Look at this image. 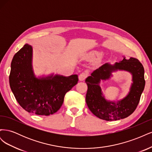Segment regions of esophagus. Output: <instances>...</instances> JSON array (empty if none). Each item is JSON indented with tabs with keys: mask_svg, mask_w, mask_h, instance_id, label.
I'll list each match as a JSON object with an SVG mask.
<instances>
[{
	"mask_svg": "<svg viewBox=\"0 0 152 152\" xmlns=\"http://www.w3.org/2000/svg\"><path fill=\"white\" fill-rule=\"evenodd\" d=\"M87 75H88V73H87V72H84L81 73L79 75V80H80V81H83V80H84L86 79V78H87Z\"/></svg>",
	"mask_w": 152,
	"mask_h": 152,
	"instance_id": "34e87169",
	"label": "esophagus"
}]
</instances>
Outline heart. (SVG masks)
I'll use <instances>...</instances> for the list:
<instances>
[{"mask_svg": "<svg viewBox=\"0 0 152 152\" xmlns=\"http://www.w3.org/2000/svg\"><path fill=\"white\" fill-rule=\"evenodd\" d=\"M96 54V53H95V54Z\"/></svg>", "mask_w": 152, "mask_h": 152, "instance_id": "1", "label": "heart"}]
</instances>
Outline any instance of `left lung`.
<instances>
[{
    "label": "left lung",
    "instance_id": "obj_1",
    "mask_svg": "<svg viewBox=\"0 0 152 152\" xmlns=\"http://www.w3.org/2000/svg\"><path fill=\"white\" fill-rule=\"evenodd\" d=\"M117 70L127 71L132 73L133 83L125 98L118 102L105 99L99 86L102 80L109 79L111 73ZM145 70L138 59L130 58L114 65L105 63L96 69L86 79L88 87L86 96L87 107L95 116L107 121H117L129 116L136 110L145 86Z\"/></svg>",
    "mask_w": 152,
    "mask_h": 152
}]
</instances>
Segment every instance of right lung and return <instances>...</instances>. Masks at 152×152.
<instances>
[{
	"label": "right lung",
	"instance_id": "right-lung-1",
	"mask_svg": "<svg viewBox=\"0 0 152 152\" xmlns=\"http://www.w3.org/2000/svg\"><path fill=\"white\" fill-rule=\"evenodd\" d=\"M32 47L26 44L15 54L9 78L10 87L26 112L48 116L61 108L65 94L77 84L78 75L51 74L37 78L32 66Z\"/></svg>",
	"mask_w": 152,
	"mask_h": 152
}]
</instances>
